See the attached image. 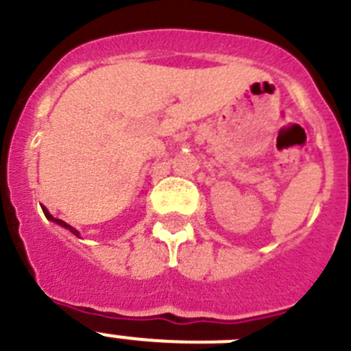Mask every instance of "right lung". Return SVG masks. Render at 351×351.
Returning <instances> with one entry per match:
<instances>
[{
	"mask_svg": "<svg viewBox=\"0 0 351 351\" xmlns=\"http://www.w3.org/2000/svg\"><path fill=\"white\" fill-rule=\"evenodd\" d=\"M42 210H43V214H45V218H47V219H51V221H54V223H58V225H60V226H64V228H68V230H70L71 234H73V235H77V237H80V235H79V232H77L75 228H73V226H70V225H68V223H64L63 219H58V218H54V216H52V214L49 213V210L45 209V207H43V206H42Z\"/></svg>",
	"mask_w": 351,
	"mask_h": 351,
	"instance_id": "1",
	"label": "right lung"
}]
</instances>
